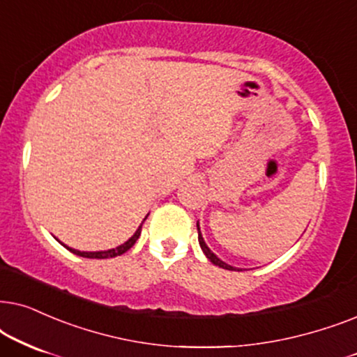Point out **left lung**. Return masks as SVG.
<instances>
[{
  "label": "left lung",
  "mask_w": 357,
  "mask_h": 357,
  "mask_svg": "<svg viewBox=\"0 0 357 357\" xmlns=\"http://www.w3.org/2000/svg\"><path fill=\"white\" fill-rule=\"evenodd\" d=\"M197 231H199V245H201V248H202V251H204V255H206L207 258L211 259V263H212V264H215V266H218V268H223V269H228V271H235L234 266H228L227 263H223L222 259H218L217 256L213 255L211 250H208V246L206 245V241H204L202 235H201V228H199V223H197Z\"/></svg>",
  "instance_id": "left-lung-1"
}]
</instances>
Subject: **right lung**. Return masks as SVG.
<instances>
[{
	"label": "right lung",
	"mask_w": 357,
	"mask_h": 357,
	"mask_svg": "<svg viewBox=\"0 0 357 357\" xmlns=\"http://www.w3.org/2000/svg\"><path fill=\"white\" fill-rule=\"evenodd\" d=\"M149 217V215H146ZM145 217V218H146ZM145 218H144V222H145ZM144 222H142V225H144ZM142 225L137 228V231L134 234V236H132V238H129L126 241V243L123 245H121V246H117V248H114V250H107V251H96V253H88V251H78V250H73V248H68V246L66 245H63L66 250L68 251H71V253L73 255H78V256H83V258H93V259H106V258H116V256H121V255H123L126 253V251H129L132 246L135 245V241L139 240V236H140V234H142Z\"/></svg>",
	"instance_id": "1"
}]
</instances>
